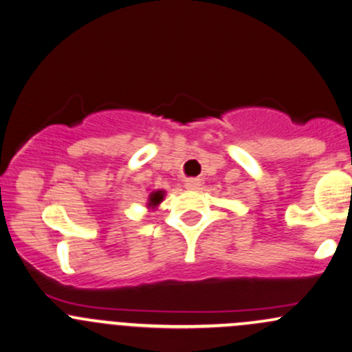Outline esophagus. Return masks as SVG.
Wrapping results in <instances>:
<instances>
[{"instance_id": "1", "label": "esophagus", "mask_w": 352, "mask_h": 352, "mask_svg": "<svg viewBox=\"0 0 352 352\" xmlns=\"http://www.w3.org/2000/svg\"><path fill=\"white\" fill-rule=\"evenodd\" d=\"M199 186H201L199 179H187L186 180V187L190 188V190H194V188H199Z\"/></svg>"}]
</instances>
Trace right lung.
Segmentation results:
<instances>
[{"label": "right lung", "mask_w": 352, "mask_h": 352, "mask_svg": "<svg viewBox=\"0 0 352 352\" xmlns=\"http://www.w3.org/2000/svg\"><path fill=\"white\" fill-rule=\"evenodd\" d=\"M165 197V190H153L150 195H148V209H155V207H158L162 204V201H164Z\"/></svg>", "instance_id": "obj_1"}]
</instances>
